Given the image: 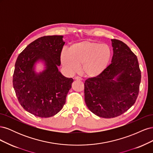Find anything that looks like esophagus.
<instances>
[{"instance_id": "1", "label": "esophagus", "mask_w": 153, "mask_h": 153, "mask_svg": "<svg viewBox=\"0 0 153 153\" xmlns=\"http://www.w3.org/2000/svg\"><path fill=\"white\" fill-rule=\"evenodd\" d=\"M75 80H76V81H81L82 79L81 78H80V77L76 76V77H75Z\"/></svg>"}]
</instances>
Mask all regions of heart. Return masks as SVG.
<instances>
[{"label":"heart","mask_w":153,"mask_h":153,"mask_svg":"<svg viewBox=\"0 0 153 153\" xmlns=\"http://www.w3.org/2000/svg\"><path fill=\"white\" fill-rule=\"evenodd\" d=\"M112 57V50L106 43L82 41L72 44L68 52L61 54V61L69 73H75L81 66L84 75L94 78L101 75L108 67Z\"/></svg>","instance_id":"1"}]
</instances>
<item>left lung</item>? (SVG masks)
I'll return each mask as SVG.
<instances>
[{"label":"left lung","mask_w":153,"mask_h":153,"mask_svg":"<svg viewBox=\"0 0 153 153\" xmlns=\"http://www.w3.org/2000/svg\"><path fill=\"white\" fill-rule=\"evenodd\" d=\"M112 62L100 76L84 83L86 105L99 117L113 118L123 114L135 103L139 92L141 72L138 59L128 46L111 39Z\"/></svg>","instance_id":"left-lung-1"}]
</instances>
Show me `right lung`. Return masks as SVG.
<instances>
[{
	"mask_svg": "<svg viewBox=\"0 0 153 153\" xmlns=\"http://www.w3.org/2000/svg\"><path fill=\"white\" fill-rule=\"evenodd\" d=\"M63 36H43L30 43L18 55L13 84L20 104L27 112L39 117H50L63 108L73 79L59 71ZM39 62L44 69L35 70Z\"/></svg>",
	"mask_w": 153,
	"mask_h": 153,
	"instance_id": "obj_1",
	"label": "right lung"
}]
</instances>
